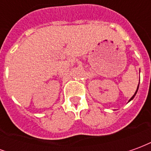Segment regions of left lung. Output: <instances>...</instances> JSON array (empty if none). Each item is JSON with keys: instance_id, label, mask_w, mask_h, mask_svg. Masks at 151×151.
I'll return each mask as SVG.
<instances>
[{"instance_id": "1", "label": "left lung", "mask_w": 151, "mask_h": 151, "mask_svg": "<svg viewBox=\"0 0 151 151\" xmlns=\"http://www.w3.org/2000/svg\"><path fill=\"white\" fill-rule=\"evenodd\" d=\"M138 86H139V83H138ZM138 86H137V91H135V94H134V95H133V96H132V98L130 99H129V101H130V100H132V99H133L134 98V96H135V95H136L137 91V90H138Z\"/></svg>"}]
</instances>
